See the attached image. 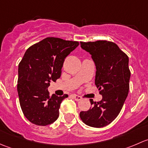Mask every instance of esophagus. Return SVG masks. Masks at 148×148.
I'll return each mask as SVG.
<instances>
[{
    "instance_id": "obj_1",
    "label": "esophagus",
    "mask_w": 148,
    "mask_h": 148,
    "mask_svg": "<svg viewBox=\"0 0 148 148\" xmlns=\"http://www.w3.org/2000/svg\"><path fill=\"white\" fill-rule=\"evenodd\" d=\"M73 97H74V99H75L76 101H79L81 100L82 99V97L80 96H79V95H72Z\"/></svg>"
}]
</instances>
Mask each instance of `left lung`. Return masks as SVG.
<instances>
[{
	"mask_svg": "<svg viewBox=\"0 0 148 148\" xmlns=\"http://www.w3.org/2000/svg\"><path fill=\"white\" fill-rule=\"evenodd\" d=\"M81 47L92 55L96 65L95 84L102 99L99 102L89 99L92 107L87 111H82L79 117L88 126L103 127L118 116L127 97L130 78L129 58L112 41L81 42Z\"/></svg>",
	"mask_w": 148,
	"mask_h": 148,
	"instance_id": "8db88e82",
	"label": "left lung"
}]
</instances>
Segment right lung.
<instances>
[{
    "mask_svg": "<svg viewBox=\"0 0 148 148\" xmlns=\"http://www.w3.org/2000/svg\"><path fill=\"white\" fill-rule=\"evenodd\" d=\"M79 44L47 37L26 50L18 64L17 90L22 112L31 123L46 126L59 117L61 103L68 95L51 96L47 89L60 78L64 59Z\"/></svg>",
    "mask_w": 148,
    "mask_h": 148,
    "instance_id": "right-lung-1",
    "label": "right lung"
}]
</instances>
